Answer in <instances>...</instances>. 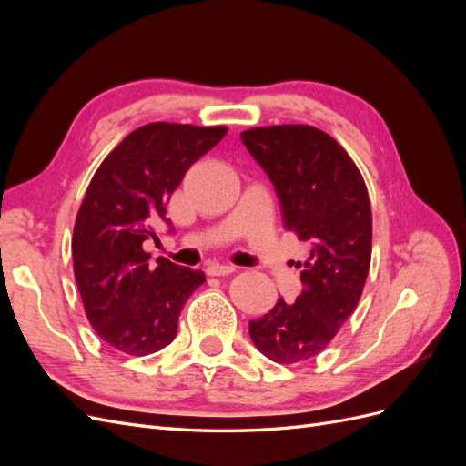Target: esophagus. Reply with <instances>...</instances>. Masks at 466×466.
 I'll use <instances>...</instances> for the list:
<instances>
[{
  "label": "esophagus",
  "instance_id": "34e87169",
  "mask_svg": "<svg viewBox=\"0 0 466 466\" xmlns=\"http://www.w3.org/2000/svg\"><path fill=\"white\" fill-rule=\"evenodd\" d=\"M235 270H237V268L233 264H209L206 272L209 276H229Z\"/></svg>",
  "mask_w": 466,
  "mask_h": 466
}]
</instances>
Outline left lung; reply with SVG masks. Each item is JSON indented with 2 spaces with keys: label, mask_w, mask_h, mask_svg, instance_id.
I'll use <instances>...</instances> for the list:
<instances>
[{
  "label": "left lung",
  "mask_w": 466,
  "mask_h": 466,
  "mask_svg": "<svg viewBox=\"0 0 466 466\" xmlns=\"http://www.w3.org/2000/svg\"><path fill=\"white\" fill-rule=\"evenodd\" d=\"M241 139L274 185L286 228L313 245L299 298H279L248 334L268 360L301 363L330 344L361 298L371 262L368 188L350 155L313 126H264Z\"/></svg>",
  "instance_id": "8db88e82"
}]
</instances>
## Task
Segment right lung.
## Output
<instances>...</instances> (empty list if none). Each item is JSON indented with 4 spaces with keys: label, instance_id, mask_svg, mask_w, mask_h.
I'll return each mask as SVG.
<instances>
[{
    "label": "right lung",
    "instance_id": "1",
    "mask_svg": "<svg viewBox=\"0 0 466 466\" xmlns=\"http://www.w3.org/2000/svg\"><path fill=\"white\" fill-rule=\"evenodd\" d=\"M225 126L153 122L122 139L96 168L74 228V274L95 332L130 356L171 344L178 315L206 276L159 257L144 243L192 163L216 147ZM173 231V228L168 229Z\"/></svg>",
    "mask_w": 466,
    "mask_h": 466
}]
</instances>
